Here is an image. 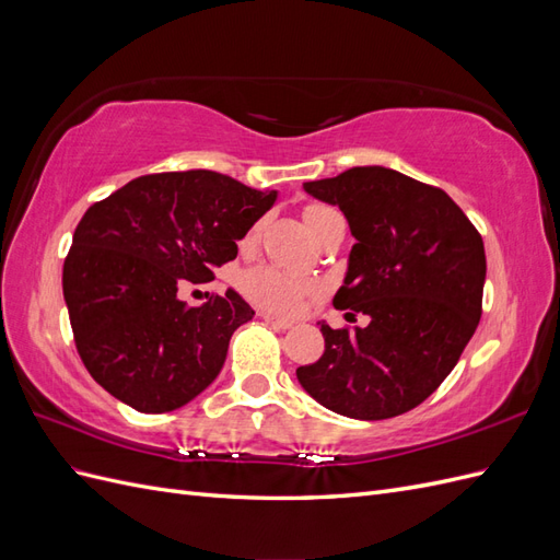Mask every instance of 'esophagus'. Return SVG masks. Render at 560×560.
I'll use <instances>...</instances> for the list:
<instances>
[{
    "mask_svg": "<svg viewBox=\"0 0 560 560\" xmlns=\"http://www.w3.org/2000/svg\"><path fill=\"white\" fill-rule=\"evenodd\" d=\"M264 322L273 329H292L294 327L292 319H282V317H276V315H264Z\"/></svg>",
    "mask_w": 560,
    "mask_h": 560,
    "instance_id": "34e87169",
    "label": "esophagus"
}]
</instances>
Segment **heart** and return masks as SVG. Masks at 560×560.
I'll return each mask as SVG.
<instances>
[{"instance_id": "obj_1", "label": "heart", "mask_w": 560, "mask_h": 560, "mask_svg": "<svg viewBox=\"0 0 560 560\" xmlns=\"http://www.w3.org/2000/svg\"><path fill=\"white\" fill-rule=\"evenodd\" d=\"M334 212L336 210H331L327 206H308L306 210H303V222H306L311 233H315L322 219L334 214ZM257 233H259V226H254L247 233L245 245H249L254 238H257ZM241 290L252 303H257L259 308L282 313V315L296 313L301 308V303L315 294V287L311 282L296 280L273 266H257V268L247 270L241 280Z\"/></svg>"}]
</instances>
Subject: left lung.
Returning <instances> with one entry per match:
<instances>
[{
	"label": "left lung",
	"instance_id": "obj_1",
	"mask_svg": "<svg viewBox=\"0 0 560 560\" xmlns=\"http://www.w3.org/2000/svg\"><path fill=\"white\" fill-rule=\"evenodd\" d=\"M303 189L348 219L358 243L334 306L366 315L369 325L331 329L319 322L325 352L299 366L296 378L315 401L348 418L411 411L444 383L477 331L481 235L446 191L383 165L350 167Z\"/></svg>",
	"mask_w": 560,
	"mask_h": 560
}]
</instances>
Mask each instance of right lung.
Returning a JSON list of instances; mask_svg holds the SVG:
<instances>
[{"instance_id":"obj_1","label":"right lung","mask_w":560,"mask_h":560,"mask_svg":"<svg viewBox=\"0 0 560 560\" xmlns=\"http://www.w3.org/2000/svg\"><path fill=\"white\" fill-rule=\"evenodd\" d=\"M278 191L212 171L128 182L81 217L62 266L79 358L112 397L140 413L189 404L224 366L233 331L254 317L233 290L186 306L179 290L210 282Z\"/></svg>"}]
</instances>
